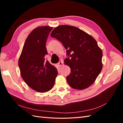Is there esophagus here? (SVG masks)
Instances as JSON below:
<instances>
[{"instance_id": "34e87169", "label": "esophagus", "mask_w": 123, "mask_h": 123, "mask_svg": "<svg viewBox=\"0 0 123 123\" xmlns=\"http://www.w3.org/2000/svg\"><path fill=\"white\" fill-rule=\"evenodd\" d=\"M58 65L59 67H61L63 65V61L61 59V61H59L58 62Z\"/></svg>"}]
</instances>
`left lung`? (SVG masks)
I'll return each mask as SVG.
<instances>
[{
	"instance_id": "obj_1",
	"label": "left lung",
	"mask_w": 123,
	"mask_h": 123,
	"mask_svg": "<svg viewBox=\"0 0 123 123\" xmlns=\"http://www.w3.org/2000/svg\"><path fill=\"white\" fill-rule=\"evenodd\" d=\"M51 36L62 43L68 56L65 64L71 73L67 76L70 87L83 90L90 87L101 72L103 52L92 36L74 26L59 25Z\"/></svg>"
}]
</instances>
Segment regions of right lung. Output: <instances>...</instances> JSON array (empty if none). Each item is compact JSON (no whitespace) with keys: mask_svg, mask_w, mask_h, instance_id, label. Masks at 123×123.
I'll list each match as a JSON object with an SVG mask.
<instances>
[{"mask_svg":"<svg viewBox=\"0 0 123 123\" xmlns=\"http://www.w3.org/2000/svg\"><path fill=\"white\" fill-rule=\"evenodd\" d=\"M53 27L35 28L26 39L18 61L21 76L29 87L43 93L50 90L58 72L44 56L48 54L46 43Z\"/></svg>","mask_w":123,"mask_h":123,"instance_id":"obj_1","label":"right lung"}]
</instances>
